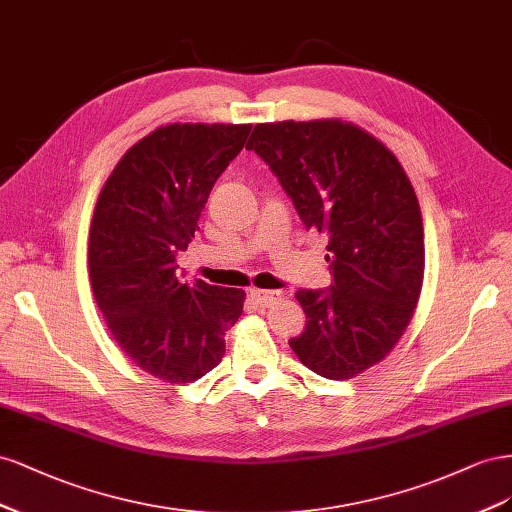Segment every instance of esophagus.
Instances as JSON below:
<instances>
[{"mask_svg": "<svg viewBox=\"0 0 512 512\" xmlns=\"http://www.w3.org/2000/svg\"><path fill=\"white\" fill-rule=\"evenodd\" d=\"M251 298L255 300V304L259 306H272L283 298L281 291H266V289H253L251 291Z\"/></svg>", "mask_w": 512, "mask_h": 512, "instance_id": "34e87169", "label": "esophagus"}]
</instances>
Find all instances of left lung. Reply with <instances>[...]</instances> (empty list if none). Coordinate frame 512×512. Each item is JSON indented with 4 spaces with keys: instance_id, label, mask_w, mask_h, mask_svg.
I'll use <instances>...</instances> for the list:
<instances>
[{
    "instance_id": "8db88e82",
    "label": "left lung",
    "mask_w": 512,
    "mask_h": 512,
    "mask_svg": "<svg viewBox=\"0 0 512 512\" xmlns=\"http://www.w3.org/2000/svg\"><path fill=\"white\" fill-rule=\"evenodd\" d=\"M266 160L306 229L328 236L330 289H298L306 328L289 347L304 367L352 379L384 360L414 315L425 231L414 186L382 141L341 120L257 124Z\"/></svg>"
}]
</instances>
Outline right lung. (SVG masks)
Returning <instances> with one entry per match:
<instances>
[{
    "label": "right lung",
    "mask_w": 512,
    "mask_h": 512,
    "mask_svg": "<svg viewBox=\"0 0 512 512\" xmlns=\"http://www.w3.org/2000/svg\"><path fill=\"white\" fill-rule=\"evenodd\" d=\"M251 124H167L137 141L98 195L90 281L122 352L169 384H191L225 354L242 289L178 279L175 255L195 238L214 182Z\"/></svg>",
    "instance_id": "obj_1"
}]
</instances>
